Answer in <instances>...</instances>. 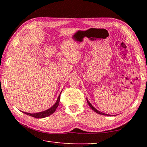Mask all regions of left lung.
<instances>
[{
  "label": "left lung",
  "mask_w": 147,
  "mask_h": 147,
  "mask_svg": "<svg viewBox=\"0 0 147 147\" xmlns=\"http://www.w3.org/2000/svg\"><path fill=\"white\" fill-rule=\"evenodd\" d=\"M86 99H87V102H88L89 106H90V108H91L92 109H93V110L94 111V112L97 113H98V114H100V115H108V114H106V113H102V112H101V111L97 110V109H96V108H94V107H93V106H92V104H91L90 102H89V101L88 100V98H86Z\"/></svg>",
  "instance_id": "8db88e82"
}]
</instances>
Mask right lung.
<instances>
[{"label":"right lung","mask_w":147,"mask_h":147,"mask_svg":"<svg viewBox=\"0 0 147 147\" xmlns=\"http://www.w3.org/2000/svg\"><path fill=\"white\" fill-rule=\"evenodd\" d=\"M60 94H59V96L58 97V98H57V100L55 102V104H54V105L51 107V108H49L48 109H47V110H45V111H41V112L36 113H30L24 112V111H22V112L24 113V114H26V115H28L33 117H35V118L41 119V118L47 117H48L49 115H52L53 113H54V111H56V108H58V106L59 105V100H60Z\"/></svg>","instance_id":"right-lung-1"}]
</instances>
